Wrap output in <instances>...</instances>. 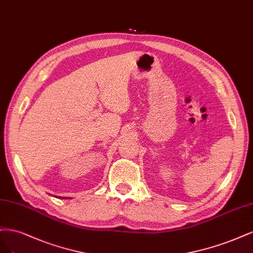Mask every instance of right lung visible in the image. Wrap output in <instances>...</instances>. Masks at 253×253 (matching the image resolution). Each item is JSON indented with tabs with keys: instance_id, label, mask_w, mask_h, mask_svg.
Masks as SVG:
<instances>
[{
	"instance_id": "add662e5",
	"label": "right lung",
	"mask_w": 253,
	"mask_h": 253,
	"mask_svg": "<svg viewBox=\"0 0 253 253\" xmlns=\"http://www.w3.org/2000/svg\"><path fill=\"white\" fill-rule=\"evenodd\" d=\"M60 198H61V197H60ZM61 199H62V198H61ZM63 199H64V200H66V199H68V198H63Z\"/></svg>"
}]
</instances>
